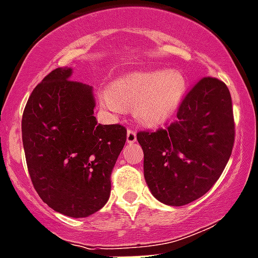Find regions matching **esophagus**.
Instances as JSON below:
<instances>
[{"instance_id": "obj_1", "label": "esophagus", "mask_w": 258, "mask_h": 258, "mask_svg": "<svg viewBox=\"0 0 258 258\" xmlns=\"http://www.w3.org/2000/svg\"><path fill=\"white\" fill-rule=\"evenodd\" d=\"M136 141H137V132L133 131V129H129L126 133V143L133 144Z\"/></svg>"}]
</instances>
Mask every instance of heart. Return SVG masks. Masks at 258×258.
<instances>
[{"instance_id":"obj_1","label":"heart","mask_w":258,"mask_h":258,"mask_svg":"<svg viewBox=\"0 0 258 258\" xmlns=\"http://www.w3.org/2000/svg\"><path fill=\"white\" fill-rule=\"evenodd\" d=\"M187 82L180 71L157 70L134 72L115 81L111 92L101 102L110 111L120 112L122 106H133L138 121L158 125L166 121L182 101Z\"/></svg>"}]
</instances>
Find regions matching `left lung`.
<instances>
[{
	"label": "left lung",
	"mask_w": 258,
	"mask_h": 258,
	"mask_svg": "<svg viewBox=\"0 0 258 258\" xmlns=\"http://www.w3.org/2000/svg\"><path fill=\"white\" fill-rule=\"evenodd\" d=\"M137 139L152 195L171 207L190 204L214 186L232 154L229 90L218 78H201L178 106L176 121L157 132H139Z\"/></svg>",
	"instance_id": "1"
}]
</instances>
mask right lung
Instances as JSON below:
<instances>
[{"label":"right lung","instance_id":"1","mask_svg":"<svg viewBox=\"0 0 258 258\" xmlns=\"http://www.w3.org/2000/svg\"><path fill=\"white\" fill-rule=\"evenodd\" d=\"M71 76L72 68H57L34 88L21 132L29 175L41 200L63 215L86 218L109 200L126 129L97 124L92 87Z\"/></svg>","mask_w":258,"mask_h":258}]
</instances>
